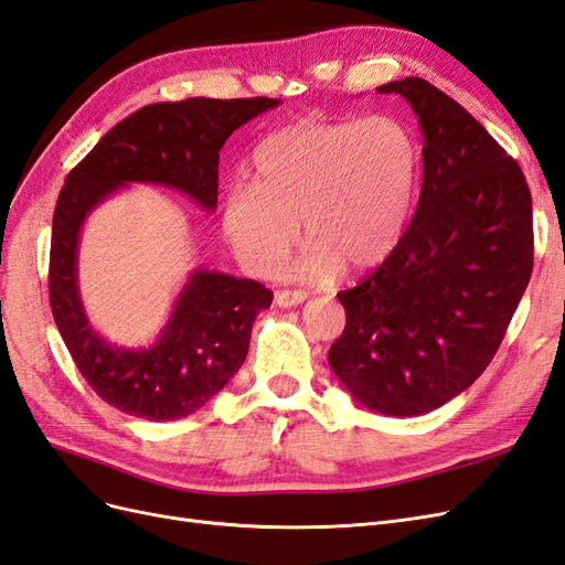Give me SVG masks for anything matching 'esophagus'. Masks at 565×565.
<instances>
[{
  "label": "esophagus",
  "instance_id": "esophagus-1",
  "mask_svg": "<svg viewBox=\"0 0 565 565\" xmlns=\"http://www.w3.org/2000/svg\"><path fill=\"white\" fill-rule=\"evenodd\" d=\"M306 301V292H301V289H280V292H276V306H280V309H292V306H299Z\"/></svg>",
  "mask_w": 565,
  "mask_h": 565
}]
</instances>
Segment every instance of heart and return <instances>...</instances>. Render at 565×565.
Wrapping results in <instances>:
<instances>
[{"instance_id": "b5f03b06", "label": "heart", "mask_w": 565, "mask_h": 565, "mask_svg": "<svg viewBox=\"0 0 565 565\" xmlns=\"http://www.w3.org/2000/svg\"><path fill=\"white\" fill-rule=\"evenodd\" d=\"M252 183L233 185L221 231L235 259L270 276L301 237L295 276L332 280L341 266L367 273L398 249L415 210L422 152L403 119L306 117L256 146Z\"/></svg>"}]
</instances>
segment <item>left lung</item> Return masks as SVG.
Segmentation results:
<instances>
[{
	"mask_svg": "<svg viewBox=\"0 0 565 565\" xmlns=\"http://www.w3.org/2000/svg\"><path fill=\"white\" fill-rule=\"evenodd\" d=\"M415 110L424 179L398 249L337 299L328 361L361 405L417 417L467 391L498 353L533 273V200L516 160L422 77L382 84Z\"/></svg>",
	"mask_w": 565,
	"mask_h": 565,
	"instance_id": "left-lung-1",
	"label": "left lung"
}]
</instances>
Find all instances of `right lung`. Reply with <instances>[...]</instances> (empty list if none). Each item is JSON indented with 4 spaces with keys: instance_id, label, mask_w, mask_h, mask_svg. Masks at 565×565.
Wrapping results in <instances>:
<instances>
[{
    "instance_id": "right-lung-1",
    "label": "right lung",
    "mask_w": 565,
    "mask_h": 565,
    "mask_svg": "<svg viewBox=\"0 0 565 565\" xmlns=\"http://www.w3.org/2000/svg\"><path fill=\"white\" fill-rule=\"evenodd\" d=\"M276 106L278 98H185L143 106L117 122L67 174L51 231V313L82 377L119 413L150 422L193 415L245 363L254 318L268 309L273 295L256 280L195 268L152 344H110L94 330L79 297L84 221L131 183L172 188L214 212L218 150L235 129Z\"/></svg>"
}]
</instances>
